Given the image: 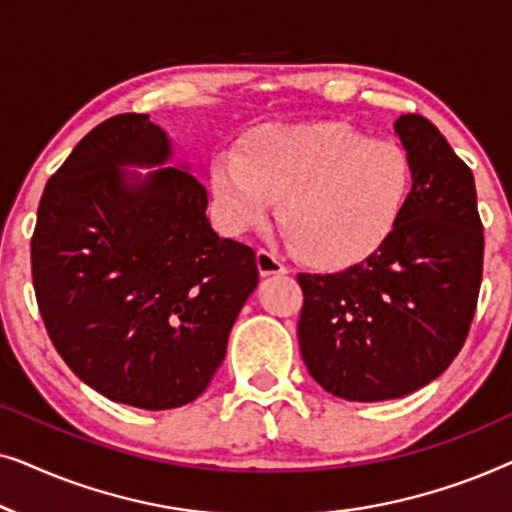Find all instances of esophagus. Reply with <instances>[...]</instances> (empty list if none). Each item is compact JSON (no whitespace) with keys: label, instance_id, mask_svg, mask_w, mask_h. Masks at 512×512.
<instances>
[{"label":"esophagus","instance_id":"esophagus-1","mask_svg":"<svg viewBox=\"0 0 512 512\" xmlns=\"http://www.w3.org/2000/svg\"><path fill=\"white\" fill-rule=\"evenodd\" d=\"M256 263H258V272H261L263 277H268V275H284V272H289V265H286L282 258H277L268 249H258Z\"/></svg>","mask_w":512,"mask_h":512}]
</instances>
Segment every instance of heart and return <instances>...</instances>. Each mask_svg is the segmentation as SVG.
<instances>
[{
    "instance_id": "obj_1",
    "label": "heart",
    "mask_w": 512,
    "mask_h": 512,
    "mask_svg": "<svg viewBox=\"0 0 512 512\" xmlns=\"http://www.w3.org/2000/svg\"><path fill=\"white\" fill-rule=\"evenodd\" d=\"M214 193L233 230L277 219L307 263L347 265L380 244L410 191V160L387 139L333 123L263 125L221 151Z\"/></svg>"
}]
</instances>
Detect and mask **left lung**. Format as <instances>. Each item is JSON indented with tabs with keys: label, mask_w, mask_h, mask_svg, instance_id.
Listing matches in <instances>:
<instances>
[{
	"label": "left lung",
	"mask_w": 512,
	"mask_h": 512,
	"mask_svg": "<svg viewBox=\"0 0 512 512\" xmlns=\"http://www.w3.org/2000/svg\"><path fill=\"white\" fill-rule=\"evenodd\" d=\"M396 132L412 188L373 254L333 275L300 272V354L328 394L375 403L443 373L464 347L482 282L485 235L473 172L429 118Z\"/></svg>",
	"instance_id": "obj_1"
}]
</instances>
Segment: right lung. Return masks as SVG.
Returning <instances> with one entry per match:
<instances>
[{
	"label": "right lung",
	"instance_id": "1",
	"mask_svg": "<svg viewBox=\"0 0 512 512\" xmlns=\"http://www.w3.org/2000/svg\"><path fill=\"white\" fill-rule=\"evenodd\" d=\"M167 160L170 139L146 114L102 121L48 179L30 244L39 314L62 361L142 410L207 389L258 284L256 251L214 233L191 172L121 170Z\"/></svg>",
	"mask_w": 512,
	"mask_h": 512
}]
</instances>
